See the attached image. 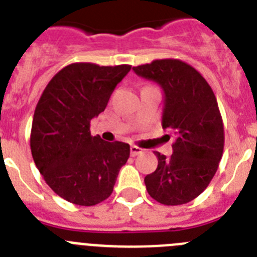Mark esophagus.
<instances>
[{
  "mask_svg": "<svg viewBox=\"0 0 257 257\" xmlns=\"http://www.w3.org/2000/svg\"><path fill=\"white\" fill-rule=\"evenodd\" d=\"M143 151H144V149L139 148V147H136V145H131V147H130V153H131V156H133V157L139 156L140 153H143Z\"/></svg>",
  "mask_w": 257,
  "mask_h": 257,
  "instance_id": "esophagus-1",
  "label": "esophagus"
}]
</instances>
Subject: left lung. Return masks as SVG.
Returning <instances> with one entry per match:
<instances>
[{"instance_id": "1", "label": "left lung", "mask_w": 257, "mask_h": 257, "mask_svg": "<svg viewBox=\"0 0 257 257\" xmlns=\"http://www.w3.org/2000/svg\"><path fill=\"white\" fill-rule=\"evenodd\" d=\"M133 69L162 87V127L175 136L171 156L154 152L158 166L145 176V187L162 205L188 203L208 187L222 157L225 136L216 97L198 70L179 59H158Z\"/></svg>"}]
</instances>
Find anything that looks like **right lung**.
<instances>
[{"mask_svg":"<svg viewBox=\"0 0 257 257\" xmlns=\"http://www.w3.org/2000/svg\"><path fill=\"white\" fill-rule=\"evenodd\" d=\"M131 65L73 63L59 70L41 95L31 131L33 161L59 197L95 206L113 192L130 145L91 136L90 122L104 112Z\"/></svg>","mask_w":257,"mask_h":257,"instance_id":"1","label":"right lung"}]
</instances>
